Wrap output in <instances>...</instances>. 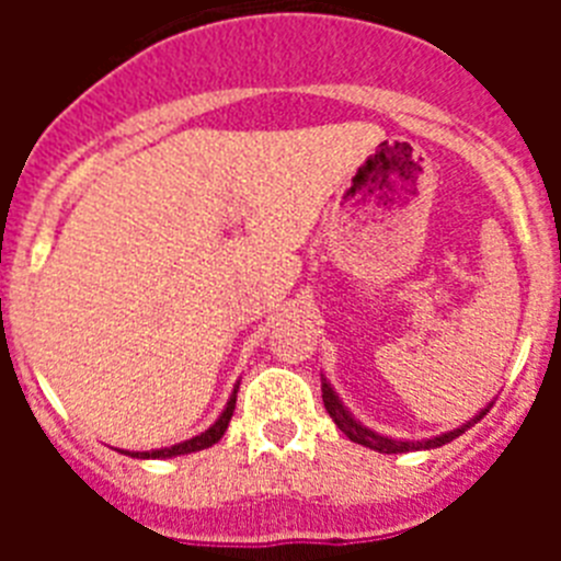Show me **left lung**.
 Masks as SVG:
<instances>
[{"mask_svg":"<svg viewBox=\"0 0 561 561\" xmlns=\"http://www.w3.org/2000/svg\"><path fill=\"white\" fill-rule=\"evenodd\" d=\"M323 404L325 410H329V415L334 419L336 427L342 430V433L348 435L354 444H362V447H368V449H376V453H385V455H396V453H415V449H435V447H444V444H449L453 438H458L460 433H466V430L472 427V424H478L480 419H483L489 410H483L480 415H474L472 421H466L463 427L453 430V433H444L438 435V438H430V440H396V438H385V435L374 433V430L368 427H362L359 421H354V415L348 413V410L342 408V401L340 396L331 390L329 381L323 379Z\"/></svg>","mask_w":561,"mask_h":561,"instance_id":"8db88e82","label":"left lung"}]
</instances>
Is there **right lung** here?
I'll use <instances>...</instances> for the list:
<instances>
[{"label": "right lung", "instance_id": "1", "mask_svg": "<svg viewBox=\"0 0 561 561\" xmlns=\"http://www.w3.org/2000/svg\"><path fill=\"white\" fill-rule=\"evenodd\" d=\"M232 410H236V393L230 396V401H227V408H225V413L219 415V421H216V424H213L210 430H205V433H202V435H196V438L185 440V444H176V447L153 449V453H131V458H176V455L199 453V449L213 447V444H219L221 435L227 433V424H230V419H232Z\"/></svg>", "mask_w": 561, "mask_h": 561}]
</instances>
